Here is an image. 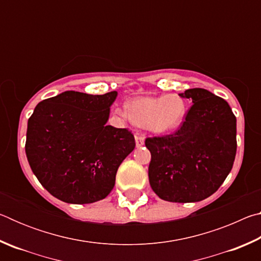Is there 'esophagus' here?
<instances>
[{"instance_id":"34e87169","label":"esophagus","mask_w":261,"mask_h":261,"mask_svg":"<svg viewBox=\"0 0 261 261\" xmlns=\"http://www.w3.org/2000/svg\"><path fill=\"white\" fill-rule=\"evenodd\" d=\"M135 138H136V146L137 147L144 146V144H145V136L143 134H139V132H137L136 136H135Z\"/></svg>"}]
</instances>
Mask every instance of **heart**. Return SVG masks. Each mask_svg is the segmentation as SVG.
Instances as JSON below:
<instances>
[{
  "label": "heart",
  "mask_w": 261,
  "mask_h": 261,
  "mask_svg": "<svg viewBox=\"0 0 261 261\" xmlns=\"http://www.w3.org/2000/svg\"><path fill=\"white\" fill-rule=\"evenodd\" d=\"M115 112L122 117L132 120L136 124L146 126L154 134H166L182 124L187 106L177 94L158 98L144 96L131 101L129 108L117 107Z\"/></svg>",
  "instance_id": "b5f03b06"
}]
</instances>
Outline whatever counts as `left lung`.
Instances as JSON below:
<instances>
[{
	"label": "left lung",
	"instance_id": "8db88e82",
	"mask_svg": "<svg viewBox=\"0 0 261 261\" xmlns=\"http://www.w3.org/2000/svg\"><path fill=\"white\" fill-rule=\"evenodd\" d=\"M192 106L179 129L146 138L149 184L161 199L196 202L218 191L235 161L236 117L226 100L204 88L178 94Z\"/></svg>",
	"mask_w": 261,
	"mask_h": 261
}]
</instances>
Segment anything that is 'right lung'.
<instances>
[{"label": "right lung", "mask_w": 261, "mask_h": 261, "mask_svg": "<svg viewBox=\"0 0 261 261\" xmlns=\"http://www.w3.org/2000/svg\"><path fill=\"white\" fill-rule=\"evenodd\" d=\"M116 96L67 91L39 102L29 118L28 161L57 199L92 204L113 190L118 167L136 146L131 131L106 124Z\"/></svg>", "instance_id": "add662e5"}]
</instances>
